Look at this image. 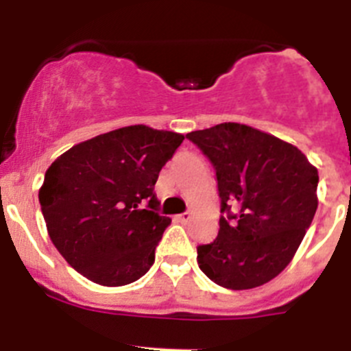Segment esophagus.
Segmentation results:
<instances>
[{
	"label": "esophagus",
	"mask_w": 351,
	"mask_h": 351,
	"mask_svg": "<svg viewBox=\"0 0 351 351\" xmlns=\"http://www.w3.org/2000/svg\"><path fill=\"white\" fill-rule=\"evenodd\" d=\"M176 220H178L180 223H189V221L192 220V213H189V211L182 213V215L176 216Z\"/></svg>",
	"instance_id": "1"
}]
</instances>
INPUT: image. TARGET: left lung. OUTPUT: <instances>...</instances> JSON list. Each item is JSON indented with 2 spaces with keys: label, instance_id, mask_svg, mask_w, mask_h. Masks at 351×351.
<instances>
[{
  "label": "left lung",
  "instance_id": "obj_1",
  "mask_svg": "<svg viewBox=\"0 0 351 351\" xmlns=\"http://www.w3.org/2000/svg\"><path fill=\"white\" fill-rule=\"evenodd\" d=\"M186 138L215 166L227 213L218 237L197 247L199 268L227 289L263 286L291 263L315 216L317 168L298 147L241 123Z\"/></svg>",
  "mask_w": 351,
  "mask_h": 351
}]
</instances>
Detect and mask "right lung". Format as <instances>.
Instances as JSON below:
<instances>
[{
  "label": "right lung",
  "mask_w": 351,
  "mask_h": 351,
  "mask_svg": "<svg viewBox=\"0 0 351 351\" xmlns=\"http://www.w3.org/2000/svg\"><path fill=\"white\" fill-rule=\"evenodd\" d=\"M185 136L145 124L119 128L71 147L39 189L48 235L88 280L117 287L149 271L171 223L157 211L154 185Z\"/></svg>",
  "instance_id": "1"
}]
</instances>
